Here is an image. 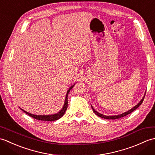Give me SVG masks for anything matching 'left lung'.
Instances as JSON below:
<instances>
[{
    "instance_id": "obj_1",
    "label": "left lung",
    "mask_w": 155,
    "mask_h": 155,
    "mask_svg": "<svg viewBox=\"0 0 155 155\" xmlns=\"http://www.w3.org/2000/svg\"><path fill=\"white\" fill-rule=\"evenodd\" d=\"M144 97L145 96H144V97L143 98V99L141 100L140 102H139V104H137L135 107H134L133 108H131L130 110H128L127 112H125V113H123V114H119V115H117V116H105V115H103V114H101V113H98L97 111H96L95 110L94 108H93V107H92V108H93V112L94 113L96 114L97 116H98V117H101V118H106V119H117V118H122V117H125V116H127V115H128V114H130V113H132V112H133L134 110H136L137 108L139 107L140 105L143 103V101H144Z\"/></svg>"
}]
</instances>
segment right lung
Returning <instances> with one entry per match:
<instances>
[{
    "mask_svg": "<svg viewBox=\"0 0 155 155\" xmlns=\"http://www.w3.org/2000/svg\"><path fill=\"white\" fill-rule=\"evenodd\" d=\"M74 87V85H72L71 87H70L69 90L67 91V95H66V98H65V102H64V104L63 106V108H62V110L58 112V113L55 114H52V115H35V114H32L31 113H28L27 112L25 111L24 110L21 109L22 111H24L25 113L28 114V116H30L32 117L33 118H35V119L38 120H43V121H54V120H57L59 118H61L63 115L64 114L66 110L67 109L68 107V94L69 93V92L72 89V87Z\"/></svg>",
    "mask_w": 155,
    "mask_h": 155,
    "instance_id": "right-lung-1",
    "label": "right lung"
}]
</instances>
